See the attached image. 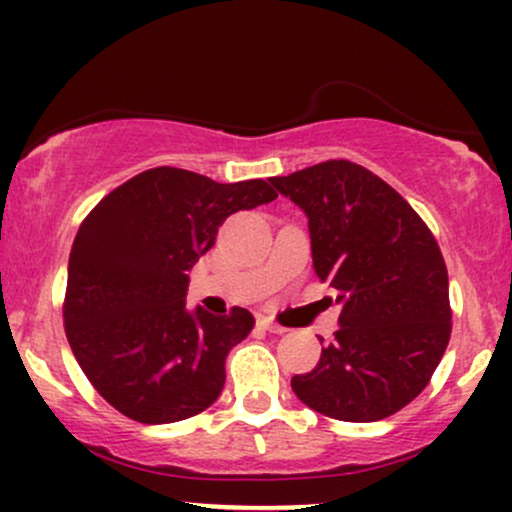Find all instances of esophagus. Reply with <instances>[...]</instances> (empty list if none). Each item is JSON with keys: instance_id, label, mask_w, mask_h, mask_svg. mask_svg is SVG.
I'll list each match as a JSON object with an SVG mask.
<instances>
[{"instance_id": "34e87169", "label": "esophagus", "mask_w": 512, "mask_h": 512, "mask_svg": "<svg viewBox=\"0 0 512 512\" xmlns=\"http://www.w3.org/2000/svg\"><path fill=\"white\" fill-rule=\"evenodd\" d=\"M260 327H264V330L274 332V334H284V332H286V327L276 325V322L269 320V317H260Z\"/></svg>"}]
</instances>
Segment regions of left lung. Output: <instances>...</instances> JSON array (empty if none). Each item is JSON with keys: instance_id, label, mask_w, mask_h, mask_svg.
I'll list each match as a JSON object with an SVG mask.
<instances>
[{"instance_id": "obj_1", "label": "left lung", "mask_w": 512, "mask_h": 512, "mask_svg": "<svg viewBox=\"0 0 512 512\" xmlns=\"http://www.w3.org/2000/svg\"><path fill=\"white\" fill-rule=\"evenodd\" d=\"M272 185L308 216L313 267L337 291L339 330L296 397L339 421H380L431 380L452 332L448 269L431 228L385 180L334 158Z\"/></svg>"}]
</instances>
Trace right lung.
Returning a JSON list of instances; mask_svg holds the SVG:
<instances>
[{
    "mask_svg": "<svg viewBox=\"0 0 512 512\" xmlns=\"http://www.w3.org/2000/svg\"><path fill=\"white\" fill-rule=\"evenodd\" d=\"M276 199L264 180L216 182L151 168L105 195L76 233L64 332L110 407L139 424H173L221 395L226 356L255 327L245 308H185L195 262L240 209Z\"/></svg>",
    "mask_w": 512,
    "mask_h": 512,
    "instance_id": "1",
    "label": "right lung"
}]
</instances>
